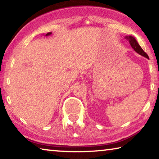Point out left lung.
<instances>
[{"instance_id":"obj_1","label":"left lung","mask_w":159,"mask_h":159,"mask_svg":"<svg viewBox=\"0 0 159 159\" xmlns=\"http://www.w3.org/2000/svg\"><path fill=\"white\" fill-rule=\"evenodd\" d=\"M125 38L128 41H129V43H130L131 47L133 48L134 50L136 52H138L139 55L143 56L144 57L149 59L147 54L143 50H142V48L140 47V45H139L138 41H136V39H134V37L132 36H125Z\"/></svg>"}]
</instances>
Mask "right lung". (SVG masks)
Returning a JSON list of instances; mask_svg holds the SVG:
<instances>
[{
	"label": "right lung",
	"mask_w": 159,
	"mask_h": 159,
	"mask_svg": "<svg viewBox=\"0 0 159 159\" xmlns=\"http://www.w3.org/2000/svg\"><path fill=\"white\" fill-rule=\"evenodd\" d=\"M52 34V33L51 32H49V33H48L47 34H45V36H50V35Z\"/></svg>",
	"instance_id": "obj_1"
}]
</instances>
